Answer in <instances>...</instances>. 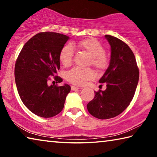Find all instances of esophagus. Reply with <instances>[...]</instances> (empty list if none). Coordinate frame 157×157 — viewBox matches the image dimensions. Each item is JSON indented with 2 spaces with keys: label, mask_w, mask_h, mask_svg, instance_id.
Listing matches in <instances>:
<instances>
[{
  "label": "esophagus",
  "mask_w": 157,
  "mask_h": 157,
  "mask_svg": "<svg viewBox=\"0 0 157 157\" xmlns=\"http://www.w3.org/2000/svg\"><path fill=\"white\" fill-rule=\"evenodd\" d=\"M78 89H79V87H77L75 86H71V90H72V91H76V90H78Z\"/></svg>",
  "instance_id": "obj_1"
}]
</instances>
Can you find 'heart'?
<instances>
[{
	"label": "heart",
	"mask_w": 157,
	"mask_h": 157,
	"mask_svg": "<svg viewBox=\"0 0 157 157\" xmlns=\"http://www.w3.org/2000/svg\"><path fill=\"white\" fill-rule=\"evenodd\" d=\"M72 46H78L91 56L92 66L99 71L104 70L108 66V59L105 55V50L99 41L94 39H86L73 44ZM72 46L66 45L61 50L59 60L64 66H69L73 62L74 50ZM95 74L91 69L75 67L66 73V79L71 83L82 86L94 78Z\"/></svg>",
	"instance_id": "obj_1"
}]
</instances>
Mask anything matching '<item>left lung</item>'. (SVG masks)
<instances>
[{"label": "left lung", "instance_id": "1", "mask_svg": "<svg viewBox=\"0 0 157 157\" xmlns=\"http://www.w3.org/2000/svg\"><path fill=\"white\" fill-rule=\"evenodd\" d=\"M111 46L109 66L100 79L105 83V91L95 92L87 104L89 112L99 119H109L121 113L134 97L139 79V71L134 53L121 39L105 35Z\"/></svg>", "mask_w": 157, "mask_h": 157}]
</instances>
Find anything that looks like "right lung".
I'll list each match as a JSON object with an SVG mask.
<instances>
[{
  "label": "right lung",
  "instance_id": "right-lung-1",
  "mask_svg": "<svg viewBox=\"0 0 157 157\" xmlns=\"http://www.w3.org/2000/svg\"><path fill=\"white\" fill-rule=\"evenodd\" d=\"M68 39L57 33H38L26 42L17 58L14 77L18 93L25 107L36 116L51 118L64 107L71 86H49L48 82L60 68L59 53ZM54 78L62 82L59 77Z\"/></svg>",
  "mask_w": 157,
  "mask_h": 157
}]
</instances>
